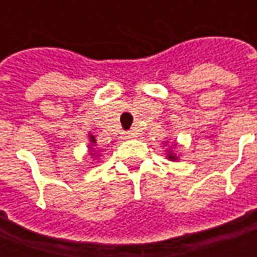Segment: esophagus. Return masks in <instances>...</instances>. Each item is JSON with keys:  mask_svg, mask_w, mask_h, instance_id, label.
Returning a JSON list of instances; mask_svg holds the SVG:
<instances>
[{"mask_svg": "<svg viewBox=\"0 0 257 257\" xmlns=\"http://www.w3.org/2000/svg\"><path fill=\"white\" fill-rule=\"evenodd\" d=\"M125 138H126V139H132V138H135V134L134 132H131V131H129V132H125Z\"/></svg>", "mask_w": 257, "mask_h": 257, "instance_id": "esophagus-1", "label": "esophagus"}]
</instances>
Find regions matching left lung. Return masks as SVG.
<instances>
[{
	"instance_id": "left-lung-1",
	"label": "left lung",
	"mask_w": 257,
	"mask_h": 257,
	"mask_svg": "<svg viewBox=\"0 0 257 257\" xmlns=\"http://www.w3.org/2000/svg\"><path fill=\"white\" fill-rule=\"evenodd\" d=\"M168 158H169V160H172V161H176V160H178V157L173 156V154H172V153H171V151L168 153Z\"/></svg>"
}]
</instances>
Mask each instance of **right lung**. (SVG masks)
I'll return each mask as SVG.
<instances>
[{"label": "right lung", "instance_id": "add662e5", "mask_svg": "<svg viewBox=\"0 0 257 257\" xmlns=\"http://www.w3.org/2000/svg\"><path fill=\"white\" fill-rule=\"evenodd\" d=\"M90 142H92V143H95V138H93V136H90Z\"/></svg>", "mask_w": 257, "mask_h": 257}]
</instances>
